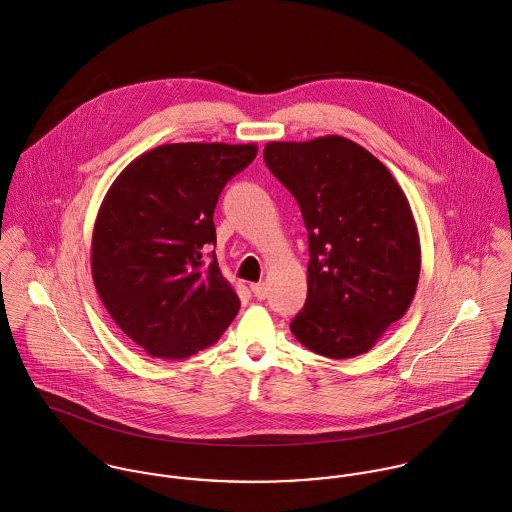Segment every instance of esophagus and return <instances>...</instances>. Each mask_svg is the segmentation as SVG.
Here are the masks:
<instances>
[{"label":"esophagus","instance_id":"34e87169","mask_svg":"<svg viewBox=\"0 0 512 512\" xmlns=\"http://www.w3.org/2000/svg\"><path fill=\"white\" fill-rule=\"evenodd\" d=\"M250 290L256 295V299H260V301L266 299V295H268L266 284H250Z\"/></svg>","mask_w":512,"mask_h":512}]
</instances>
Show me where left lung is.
<instances>
[{
    "mask_svg": "<svg viewBox=\"0 0 512 512\" xmlns=\"http://www.w3.org/2000/svg\"><path fill=\"white\" fill-rule=\"evenodd\" d=\"M264 161L309 232L295 339L329 359L363 355L404 317L418 286L420 236L404 191L370 151L341 136L270 142Z\"/></svg>",
    "mask_w": 512,
    "mask_h": 512,
    "instance_id": "8db88e82",
    "label": "left lung"
}]
</instances>
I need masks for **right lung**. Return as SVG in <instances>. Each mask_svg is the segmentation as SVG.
<instances>
[{
	"label": "right lung",
	"instance_id": "1",
	"mask_svg": "<svg viewBox=\"0 0 512 512\" xmlns=\"http://www.w3.org/2000/svg\"><path fill=\"white\" fill-rule=\"evenodd\" d=\"M254 144H167L136 157L108 189L92 232V280L114 323L155 359L217 343L240 309L222 278L215 207Z\"/></svg>",
	"mask_w": 512,
	"mask_h": 512
}]
</instances>
